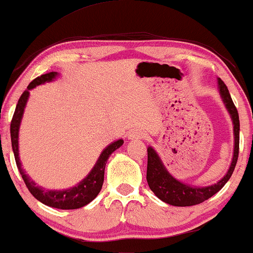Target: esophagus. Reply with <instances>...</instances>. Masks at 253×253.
I'll list each match as a JSON object with an SVG mask.
<instances>
[{"label":"esophagus","mask_w":253,"mask_h":253,"mask_svg":"<svg viewBox=\"0 0 253 253\" xmlns=\"http://www.w3.org/2000/svg\"><path fill=\"white\" fill-rule=\"evenodd\" d=\"M145 137V133L141 129H135L131 131L129 134V138L130 139H135V138H144Z\"/></svg>","instance_id":"1"}]
</instances>
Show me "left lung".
Here are the masks:
<instances>
[{
	"mask_svg": "<svg viewBox=\"0 0 253 253\" xmlns=\"http://www.w3.org/2000/svg\"><path fill=\"white\" fill-rule=\"evenodd\" d=\"M218 86H219L220 95L227 108L229 115L232 117L233 124H234V156L229 167L227 174L224 176L217 184L206 187H197L185 185L180 183L179 180L175 179L169 172L165 166L161 163L160 158L158 157L156 151L151 146L148 148V169H146V180L151 188V191L157 195L160 200L168 205L176 207H190L194 205H199L209 198L212 197L220 191L234 171L235 166L239 158V149H240V120L239 112L233 102L231 94L228 92L227 86L225 83L218 78Z\"/></svg>",
	"mask_w": 253,
	"mask_h": 253,
	"instance_id": "1",
	"label": "left lung"
}]
</instances>
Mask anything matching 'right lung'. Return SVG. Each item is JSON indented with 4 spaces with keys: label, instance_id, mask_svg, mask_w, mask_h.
Instances as JSON below:
<instances>
[{
    "label": "right lung",
    "instance_id": "1",
    "mask_svg": "<svg viewBox=\"0 0 253 253\" xmlns=\"http://www.w3.org/2000/svg\"><path fill=\"white\" fill-rule=\"evenodd\" d=\"M56 76V73L52 71V73H47L44 75H41L40 77L34 79L27 86V89L21 94L19 97V101L17 103L16 110L11 120L10 125V134H11V143H12V150L14 153V159H16L17 167L19 169V172L24 179L26 186L29 190L34 197H35L39 201H41L44 205L52 208L58 209H78L82 208L93 201L96 198V195L100 193L101 188H102L103 179H104V168L107 165V161L109 157L115 152L117 149H119L123 145V139H118L108 146L107 149L103 150L101 153L99 160L96 161L95 166H94L92 171L89 172L86 178L82 180L77 186H74L69 188V190L65 191H47L44 190L43 187L37 186L35 183L33 182L29 177L25 174L24 169L21 168L20 159H19V150H18V133H19V126H20V122L22 118V114H24V109L26 102H27L29 96V89H32L37 85L43 84L45 82H51L52 79Z\"/></svg>",
    "mask_w": 253,
    "mask_h": 253
}]
</instances>
